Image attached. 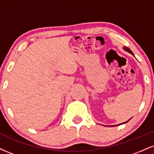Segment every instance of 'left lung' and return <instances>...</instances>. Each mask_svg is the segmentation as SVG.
Returning a JSON list of instances; mask_svg holds the SVG:
<instances>
[{"label": "left lung", "instance_id": "obj_1", "mask_svg": "<svg viewBox=\"0 0 154 154\" xmlns=\"http://www.w3.org/2000/svg\"><path fill=\"white\" fill-rule=\"evenodd\" d=\"M123 49H125V51H128V52H129L130 54H133V53L132 52V51H131V50L129 49V48H128V47H124L123 48ZM128 121H126V122H125V123H123L122 124H123V123H127ZM119 125H121V124H119Z\"/></svg>", "mask_w": 154, "mask_h": 154}]
</instances>
